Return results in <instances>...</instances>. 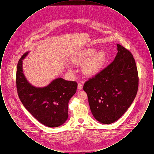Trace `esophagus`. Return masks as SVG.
I'll use <instances>...</instances> for the list:
<instances>
[{
  "instance_id": "obj_1",
  "label": "esophagus",
  "mask_w": 154,
  "mask_h": 154,
  "mask_svg": "<svg viewBox=\"0 0 154 154\" xmlns=\"http://www.w3.org/2000/svg\"><path fill=\"white\" fill-rule=\"evenodd\" d=\"M82 87H83V86H82V84H81V83H79V84H78L77 88H78L79 90H81V89H82Z\"/></svg>"
}]
</instances>
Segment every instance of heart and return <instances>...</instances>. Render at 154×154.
Returning a JSON list of instances; mask_svg holds the SVG:
<instances>
[{
	"instance_id": "1",
	"label": "heart",
	"mask_w": 154,
	"mask_h": 154,
	"mask_svg": "<svg viewBox=\"0 0 154 154\" xmlns=\"http://www.w3.org/2000/svg\"><path fill=\"white\" fill-rule=\"evenodd\" d=\"M95 48H87L77 53L72 59L74 65L83 67V72L89 77L95 76L102 69L106 60V55L103 50L96 52ZM68 69L72 71L70 66Z\"/></svg>"
}]
</instances>
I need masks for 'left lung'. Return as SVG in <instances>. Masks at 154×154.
Masks as SVG:
<instances>
[{"instance_id": "8db88e82", "label": "left lung", "mask_w": 154, "mask_h": 154, "mask_svg": "<svg viewBox=\"0 0 154 154\" xmlns=\"http://www.w3.org/2000/svg\"><path fill=\"white\" fill-rule=\"evenodd\" d=\"M113 62L85 82L93 116L104 124H112L131 106L138 90L139 77L132 53L117 44Z\"/></svg>"}]
</instances>
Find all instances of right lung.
Returning <instances> with one entry per match:
<instances>
[{"label": "right lung", "instance_id": "1", "mask_svg": "<svg viewBox=\"0 0 154 154\" xmlns=\"http://www.w3.org/2000/svg\"><path fill=\"white\" fill-rule=\"evenodd\" d=\"M25 52L19 60L16 75L18 95L22 104L41 124L50 128L63 124L68 118V104L77 88L75 81L59 77L45 87H37L26 79L23 72Z\"/></svg>", "mask_w": 154, "mask_h": 154}]
</instances>
